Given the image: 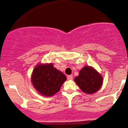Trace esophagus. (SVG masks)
<instances>
[{
    "mask_svg": "<svg viewBox=\"0 0 128 128\" xmlns=\"http://www.w3.org/2000/svg\"><path fill=\"white\" fill-rule=\"evenodd\" d=\"M67 79H68V80H72V79H73V76L71 75L68 76H67Z\"/></svg>",
    "mask_w": 128,
    "mask_h": 128,
    "instance_id": "obj_1",
    "label": "esophagus"
}]
</instances>
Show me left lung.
<instances>
[{"label":"left lung","instance_id":"obj_1","mask_svg":"<svg viewBox=\"0 0 128 128\" xmlns=\"http://www.w3.org/2000/svg\"><path fill=\"white\" fill-rule=\"evenodd\" d=\"M74 81L82 91L88 94H93L101 87L102 78L94 68L85 66L79 71V76L76 77Z\"/></svg>","mask_w":128,"mask_h":128}]
</instances>
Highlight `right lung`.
I'll list each match as a JSON object with an SVG mask.
<instances>
[{"instance_id": "1", "label": "right lung", "mask_w": 128, "mask_h": 128, "mask_svg": "<svg viewBox=\"0 0 128 128\" xmlns=\"http://www.w3.org/2000/svg\"><path fill=\"white\" fill-rule=\"evenodd\" d=\"M66 80V76L54 68L52 64H39L34 69L32 75L34 87L46 96H51L58 92Z\"/></svg>"}]
</instances>
